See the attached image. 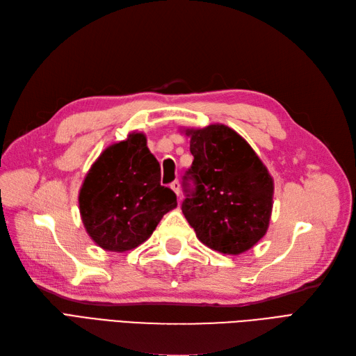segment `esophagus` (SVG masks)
I'll list each match as a JSON object with an SVG mask.
<instances>
[{
  "mask_svg": "<svg viewBox=\"0 0 356 356\" xmlns=\"http://www.w3.org/2000/svg\"><path fill=\"white\" fill-rule=\"evenodd\" d=\"M170 188H171V189H173V191L176 192V195H177V197H179V195H180V183H179V180H175L173 183H171V185H170Z\"/></svg>",
  "mask_w": 356,
  "mask_h": 356,
  "instance_id": "1",
  "label": "esophagus"
}]
</instances>
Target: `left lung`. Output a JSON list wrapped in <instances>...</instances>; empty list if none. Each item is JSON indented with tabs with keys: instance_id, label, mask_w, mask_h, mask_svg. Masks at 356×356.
<instances>
[{
	"instance_id": "left-lung-1",
	"label": "left lung",
	"mask_w": 356,
	"mask_h": 356,
	"mask_svg": "<svg viewBox=\"0 0 356 356\" xmlns=\"http://www.w3.org/2000/svg\"><path fill=\"white\" fill-rule=\"evenodd\" d=\"M186 136L193 161L183 176L181 211L202 244L223 254L244 253L268 231L273 179L253 147L223 124L188 129Z\"/></svg>"
}]
</instances>
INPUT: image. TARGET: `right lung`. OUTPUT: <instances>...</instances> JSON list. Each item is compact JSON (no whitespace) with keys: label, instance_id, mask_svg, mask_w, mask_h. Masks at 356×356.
I'll return each instance as SVG.
<instances>
[{"label":"right lung","instance_id":"add662e5","mask_svg":"<svg viewBox=\"0 0 356 356\" xmlns=\"http://www.w3.org/2000/svg\"><path fill=\"white\" fill-rule=\"evenodd\" d=\"M159 180L161 167L143 133L106 147L79 189V213L91 239L117 253L145 243L163 216L177 207L176 193Z\"/></svg>","mask_w":356,"mask_h":356}]
</instances>
